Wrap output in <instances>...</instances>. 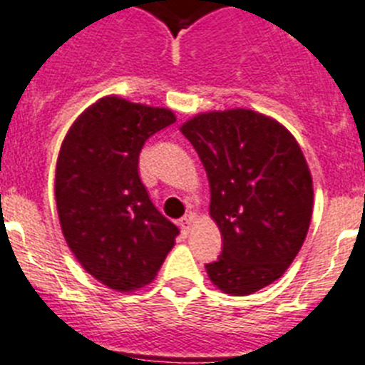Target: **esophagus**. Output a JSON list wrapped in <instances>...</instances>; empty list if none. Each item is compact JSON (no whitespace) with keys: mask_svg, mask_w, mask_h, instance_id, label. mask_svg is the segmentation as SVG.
I'll use <instances>...</instances> for the list:
<instances>
[{"mask_svg":"<svg viewBox=\"0 0 365 365\" xmlns=\"http://www.w3.org/2000/svg\"><path fill=\"white\" fill-rule=\"evenodd\" d=\"M192 225H194V216H185L182 220H179V227L182 230V235H188L192 230Z\"/></svg>","mask_w":365,"mask_h":365,"instance_id":"34e87169","label":"esophagus"}]
</instances>
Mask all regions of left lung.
Segmentation results:
<instances>
[{"label": "left lung", "instance_id": "left-lung-1", "mask_svg": "<svg viewBox=\"0 0 365 365\" xmlns=\"http://www.w3.org/2000/svg\"><path fill=\"white\" fill-rule=\"evenodd\" d=\"M210 185L223 251L207 273L221 292L255 294L297 257L314 207L312 175L297 140L249 108L205 112L182 123Z\"/></svg>", "mask_w": 365, "mask_h": 365}]
</instances>
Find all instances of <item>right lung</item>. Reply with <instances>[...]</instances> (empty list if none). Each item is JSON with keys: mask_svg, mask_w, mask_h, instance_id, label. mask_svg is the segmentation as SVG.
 <instances>
[{"mask_svg": "<svg viewBox=\"0 0 365 365\" xmlns=\"http://www.w3.org/2000/svg\"><path fill=\"white\" fill-rule=\"evenodd\" d=\"M175 121L168 108L107 96L68 130L55 170L64 240L86 272L116 292L149 284L179 235L138 175L145 140Z\"/></svg>", "mask_w": 365, "mask_h": 365, "instance_id": "1", "label": "right lung"}]
</instances>
